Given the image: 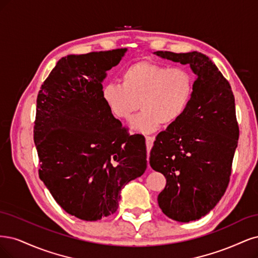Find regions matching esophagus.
Instances as JSON below:
<instances>
[{
  "mask_svg": "<svg viewBox=\"0 0 258 258\" xmlns=\"http://www.w3.org/2000/svg\"><path fill=\"white\" fill-rule=\"evenodd\" d=\"M153 141H154V137L152 136H146V146L149 151L151 150V148L153 146Z\"/></svg>",
  "mask_w": 258,
  "mask_h": 258,
  "instance_id": "esophagus-1",
  "label": "esophagus"
}]
</instances>
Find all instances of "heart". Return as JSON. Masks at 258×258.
I'll list each match as a JSON object with an SVG mask.
<instances>
[{
    "label": "heart",
    "instance_id": "heart-1",
    "mask_svg": "<svg viewBox=\"0 0 258 258\" xmlns=\"http://www.w3.org/2000/svg\"><path fill=\"white\" fill-rule=\"evenodd\" d=\"M121 84H107L102 98L114 118L130 121L139 109L144 111L132 123V128L144 133L162 124L178 121L186 111L194 91V78L186 69L168 68L151 61L126 66Z\"/></svg>",
    "mask_w": 258,
    "mask_h": 258
}]
</instances>
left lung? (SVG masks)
Returning a JSON list of instances; mask_svg holds the SVG:
<instances>
[{
  "label": "left lung",
  "instance_id": "8db88e82",
  "mask_svg": "<svg viewBox=\"0 0 258 258\" xmlns=\"http://www.w3.org/2000/svg\"><path fill=\"white\" fill-rule=\"evenodd\" d=\"M188 64L196 75L186 111L156 136L150 165L166 178L157 203L171 220H199L217 206L227 188L239 138L235 97L229 82L207 55L154 52Z\"/></svg>",
  "mask_w": 258,
  "mask_h": 258
}]
</instances>
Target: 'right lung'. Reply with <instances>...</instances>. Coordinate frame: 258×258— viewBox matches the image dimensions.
Here are the masks:
<instances>
[{"label": "right lung", "instance_id": "1", "mask_svg": "<svg viewBox=\"0 0 258 258\" xmlns=\"http://www.w3.org/2000/svg\"><path fill=\"white\" fill-rule=\"evenodd\" d=\"M126 50L62 57L37 95L39 178L63 210L84 221L113 214L123 186L147 168L144 140L124 134L102 98L106 72Z\"/></svg>", "mask_w": 258, "mask_h": 258}]
</instances>
